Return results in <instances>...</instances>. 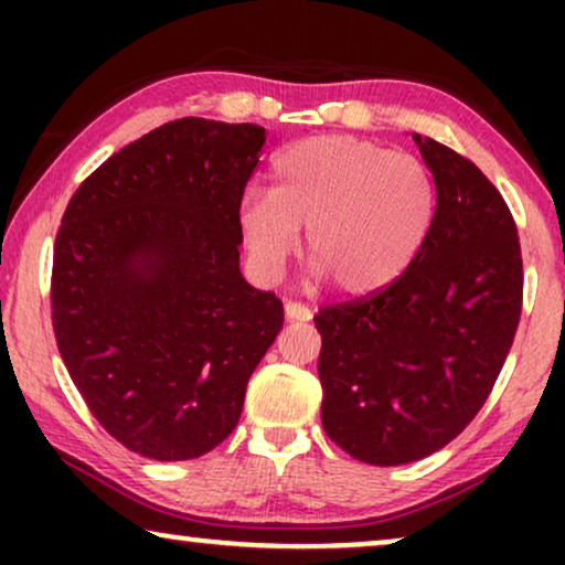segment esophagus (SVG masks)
<instances>
[{"label":"esophagus","instance_id":"1","mask_svg":"<svg viewBox=\"0 0 565 565\" xmlns=\"http://www.w3.org/2000/svg\"><path fill=\"white\" fill-rule=\"evenodd\" d=\"M285 316H288L290 321H308L313 311L306 303H300V300H285Z\"/></svg>","mask_w":565,"mask_h":565}]
</instances>
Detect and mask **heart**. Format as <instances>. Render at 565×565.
<instances>
[{"instance_id":"obj_1","label":"heart","mask_w":565,"mask_h":565,"mask_svg":"<svg viewBox=\"0 0 565 565\" xmlns=\"http://www.w3.org/2000/svg\"><path fill=\"white\" fill-rule=\"evenodd\" d=\"M269 192L238 205V231L259 277H277L306 226L316 275L362 296L416 259L437 215V184L419 157L354 136H316L285 149Z\"/></svg>"}]
</instances>
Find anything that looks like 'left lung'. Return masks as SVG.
Masks as SVG:
<instances>
[{"label":"left lung","mask_w":565,"mask_h":565,"mask_svg":"<svg viewBox=\"0 0 565 565\" xmlns=\"http://www.w3.org/2000/svg\"><path fill=\"white\" fill-rule=\"evenodd\" d=\"M414 138L437 184L427 242L396 280L313 319L323 429L370 466L422 460L458 437L522 313L520 236L501 192L458 151Z\"/></svg>","instance_id":"1"}]
</instances>
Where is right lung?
<instances>
[{
  "label": "right lung",
  "mask_w": 565,
  "mask_h": 565,
  "mask_svg": "<svg viewBox=\"0 0 565 565\" xmlns=\"http://www.w3.org/2000/svg\"><path fill=\"white\" fill-rule=\"evenodd\" d=\"M262 146L252 122H164L103 161L61 218V360L107 435L143 458L218 447L282 329L280 298L238 269V205Z\"/></svg>",
  "instance_id": "right-lung-1"
}]
</instances>
